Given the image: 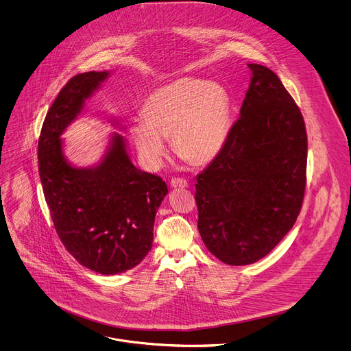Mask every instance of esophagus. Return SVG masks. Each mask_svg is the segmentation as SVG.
Masks as SVG:
<instances>
[{"instance_id":"obj_1","label":"esophagus","mask_w":351,"mask_h":351,"mask_svg":"<svg viewBox=\"0 0 351 351\" xmlns=\"http://www.w3.org/2000/svg\"><path fill=\"white\" fill-rule=\"evenodd\" d=\"M171 186L172 187H187L189 182L183 178H172L171 179Z\"/></svg>"}]
</instances>
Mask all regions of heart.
Wrapping results in <instances>:
<instances>
[{"instance_id": "heart-1", "label": "heart", "mask_w": 351, "mask_h": 351, "mask_svg": "<svg viewBox=\"0 0 351 351\" xmlns=\"http://www.w3.org/2000/svg\"><path fill=\"white\" fill-rule=\"evenodd\" d=\"M143 119L130 128L131 139L149 169L160 167L168 152L165 138L179 157L199 165L224 147L232 117L226 87L198 77H182L152 93L142 108Z\"/></svg>"}]
</instances>
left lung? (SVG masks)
Returning a JSON list of instances; mask_svg holds the SVG:
<instances>
[{"label":"left lung","instance_id":"1","mask_svg":"<svg viewBox=\"0 0 351 351\" xmlns=\"http://www.w3.org/2000/svg\"><path fill=\"white\" fill-rule=\"evenodd\" d=\"M252 82L227 142L198 176V231L228 265L265 257L293 228L306 187L302 113L278 75L249 64Z\"/></svg>","mask_w":351,"mask_h":351}]
</instances>
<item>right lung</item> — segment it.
Here are the masks:
<instances>
[{
    "label": "right lung",
    "instance_id": "obj_1",
    "mask_svg": "<svg viewBox=\"0 0 351 351\" xmlns=\"http://www.w3.org/2000/svg\"><path fill=\"white\" fill-rule=\"evenodd\" d=\"M108 75L79 73L60 90L40 130L38 162L50 217L66 252L97 274L116 275L150 252L154 217L168 189L160 176L131 162L119 134L95 167L76 168L65 160L60 135Z\"/></svg>",
    "mask_w": 351,
    "mask_h": 351
}]
</instances>
